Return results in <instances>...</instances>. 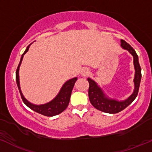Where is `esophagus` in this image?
Returning a JSON list of instances; mask_svg holds the SVG:
<instances>
[{
	"mask_svg": "<svg viewBox=\"0 0 152 152\" xmlns=\"http://www.w3.org/2000/svg\"><path fill=\"white\" fill-rule=\"evenodd\" d=\"M89 71L88 69H87V68H84V69H82V71H81V73L82 76H87V75L89 74Z\"/></svg>",
	"mask_w": 152,
	"mask_h": 152,
	"instance_id": "34e87169",
	"label": "esophagus"
}]
</instances>
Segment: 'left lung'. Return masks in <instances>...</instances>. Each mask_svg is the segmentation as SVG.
Segmentation results:
<instances>
[{
  "label": "left lung",
  "instance_id": "1",
  "mask_svg": "<svg viewBox=\"0 0 152 152\" xmlns=\"http://www.w3.org/2000/svg\"><path fill=\"white\" fill-rule=\"evenodd\" d=\"M121 47L124 49L128 51L133 57L134 68H135V77L133 81L135 87H134L133 92L128 98L122 101L109 98L105 95L102 89L97 85L95 81L91 79L90 78L87 79L89 84L88 94L91 104L99 111L108 114H116L120 112L133 102L138 95L140 79H141V68L138 62V57L135 51L130 44H127L124 40H121Z\"/></svg>",
  "mask_w": 152,
  "mask_h": 152
}]
</instances>
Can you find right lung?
Returning <instances> with one entry per match:
<instances>
[{
  "mask_svg": "<svg viewBox=\"0 0 152 152\" xmlns=\"http://www.w3.org/2000/svg\"><path fill=\"white\" fill-rule=\"evenodd\" d=\"M30 46V44L28 46L27 49H25V52L22 54L21 59H20V63H19L18 67H17V71H16V81H17V87H18L19 91H20V95H21V97L22 100H23L24 103H25L27 106L29 107L30 109H32L33 111H36V112L38 113V114L44 115V116H56V115L60 114V113L63 112V111H65V110L66 109L67 107H68V104H69L70 97H71L72 90H73V87H74L75 83H76V80H77V77L73 78V79H69L68 81H67L66 82L63 84L62 88L60 89V92L57 94V96H56L53 100H51L50 102H49V103L42 105H35L31 103L30 102L28 101L27 99H25L24 95H22L20 85V78H19V70H20V65H21L22 63L24 55H25V54H26V52L28 51Z\"/></svg>",
  "mask_w": 152,
  "mask_h": 152,
  "instance_id": "right-lung-1",
  "label": "right lung"
}]
</instances>
